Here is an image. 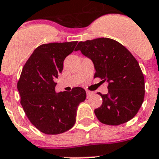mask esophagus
I'll list each match as a JSON object with an SVG mask.
<instances>
[{
  "mask_svg": "<svg viewBox=\"0 0 159 159\" xmlns=\"http://www.w3.org/2000/svg\"><path fill=\"white\" fill-rule=\"evenodd\" d=\"M86 94H87V98H91V96H92L93 94H94V93L91 92V91H87V92H86Z\"/></svg>",
  "mask_w": 159,
  "mask_h": 159,
  "instance_id": "34e87169",
  "label": "esophagus"
}]
</instances>
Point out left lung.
Segmentation results:
<instances>
[{
  "label": "left lung",
  "mask_w": 159,
  "mask_h": 159,
  "mask_svg": "<svg viewBox=\"0 0 159 159\" xmlns=\"http://www.w3.org/2000/svg\"><path fill=\"white\" fill-rule=\"evenodd\" d=\"M81 51L94 64V78L108 83V93H98L102 105L94 110L102 123L118 125L130 121L142 106L145 97V79L137 61L125 47L107 38L80 41Z\"/></svg>",
  "instance_id": "8db88e82"
}]
</instances>
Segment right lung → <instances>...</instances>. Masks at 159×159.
I'll list each match as a JSON object with an SVG mask.
<instances>
[{"mask_svg": "<svg viewBox=\"0 0 159 159\" xmlns=\"http://www.w3.org/2000/svg\"><path fill=\"white\" fill-rule=\"evenodd\" d=\"M77 43H49L38 47L24 66L17 82L20 104L27 117L44 134H57L71 129L78 105L86 98L85 90L81 87L69 92L55 91L54 81Z\"/></svg>", "mask_w": 159, "mask_h": 159, "instance_id": "1", "label": "right lung"}]
</instances>
